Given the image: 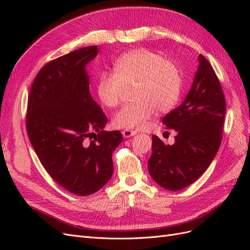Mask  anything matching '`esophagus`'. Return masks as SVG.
Instances as JSON below:
<instances>
[{"label": "esophagus", "mask_w": 250, "mask_h": 250, "mask_svg": "<svg viewBox=\"0 0 250 250\" xmlns=\"http://www.w3.org/2000/svg\"><path fill=\"white\" fill-rule=\"evenodd\" d=\"M137 133H138L137 131H132V130H128V129H125V130H123V131H122L123 138H125V139L131 138V137H133V135H135Z\"/></svg>", "instance_id": "obj_1"}]
</instances>
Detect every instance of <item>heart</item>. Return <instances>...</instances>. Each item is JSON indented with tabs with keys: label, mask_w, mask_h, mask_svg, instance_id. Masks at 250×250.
<instances>
[{
	"label": "heart",
	"mask_w": 250,
	"mask_h": 250,
	"mask_svg": "<svg viewBox=\"0 0 250 250\" xmlns=\"http://www.w3.org/2000/svg\"><path fill=\"white\" fill-rule=\"evenodd\" d=\"M115 73L103 72L96 83V94L104 106L113 108L122 99L125 86L135 84L134 103L125 105L112 118L124 129H140L156 109L167 111L178 100L183 79L178 67L147 49L126 52L113 63Z\"/></svg>",
	"instance_id": "1"
}]
</instances>
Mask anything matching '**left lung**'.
<instances>
[{
	"instance_id": "left-lung-1",
	"label": "left lung",
	"mask_w": 250,
	"mask_h": 250,
	"mask_svg": "<svg viewBox=\"0 0 250 250\" xmlns=\"http://www.w3.org/2000/svg\"><path fill=\"white\" fill-rule=\"evenodd\" d=\"M198 62L185 100L163 119L169 129L177 132L175 143L165 145L156 135L152 137L148 170L166 190L178 191L197 180L221 144L226 109L222 87L207 58L199 54Z\"/></svg>"
}]
</instances>
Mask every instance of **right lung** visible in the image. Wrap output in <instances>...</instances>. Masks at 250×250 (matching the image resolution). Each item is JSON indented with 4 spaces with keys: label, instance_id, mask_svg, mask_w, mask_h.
Wrapping results in <instances>:
<instances>
[{
    "label": "right lung",
    "instance_id": "obj_1",
    "mask_svg": "<svg viewBox=\"0 0 250 250\" xmlns=\"http://www.w3.org/2000/svg\"><path fill=\"white\" fill-rule=\"evenodd\" d=\"M99 53L84 47L47 63L28 98L27 132L43 168L65 190L90 195L108 183L120 131L103 130L107 118L89 94L87 64Z\"/></svg>",
    "mask_w": 250,
    "mask_h": 250
}]
</instances>
